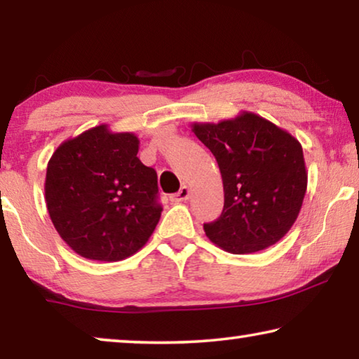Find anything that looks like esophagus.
Wrapping results in <instances>:
<instances>
[{
	"mask_svg": "<svg viewBox=\"0 0 359 359\" xmlns=\"http://www.w3.org/2000/svg\"><path fill=\"white\" fill-rule=\"evenodd\" d=\"M188 198H190V188H188L187 185H184L177 193L172 194L171 201L172 203H182V201H187Z\"/></svg>",
	"mask_w": 359,
	"mask_h": 359,
	"instance_id": "obj_1",
	"label": "esophagus"
}]
</instances>
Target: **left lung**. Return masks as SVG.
Segmentation results:
<instances>
[{
  "label": "left lung",
  "mask_w": 359,
  "mask_h": 359,
  "mask_svg": "<svg viewBox=\"0 0 359 359\" xmlns=\"http://www.w3.org/2000/svg\"><path fill=\"white\" fill-rule=\"evenodd\" d=\"M191 128L214 154L223 180L222 215L204 223L205 236L234 255L274 245L293 226L307 190L299 141L252 112Z\"/></svg>",
  "instance_id": "8db88e82"
}]
</instances>
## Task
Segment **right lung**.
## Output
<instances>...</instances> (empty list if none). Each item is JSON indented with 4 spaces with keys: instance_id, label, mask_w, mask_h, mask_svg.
Segmentation results:
<instances>
[{
    "instance_id": "1",
    "label": "right lung",
    "mask_w": 359,
    "mask_h": 359,
    "mask_svg": "<svg viewBox=\"0 0 359 359\" xmlns=\"http://www.w3.org/2000/svg\"><path fill=\"white\" fill-rule=\"evenodd\" d=\"M133 133L95 126L53 151L46 204L60 238L77 255L120 261L145 245L161 217L156 171L137 158Z\"/></svg>"
}]
</instances>
